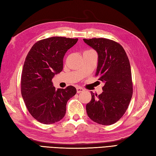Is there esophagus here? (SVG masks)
<instances>
[{
	"label": "esophagus",
	"mask_w": 156,
	"mask_h": 156,
	"mask_svg": "<svg viewBox=\"0 0 156 156\" xmlns=\"http://www.w3.org/2000/svg\"><path fill=\"white\" fill-rule=\"evenodd\" d=\"M84 91H85V90H84L83 88H82V87H77V94L81 93V92Z\"/></svg>",
	"instance_id": "esophagus-1"
}]
</instances>
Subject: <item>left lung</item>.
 Segmentation results:
<instances>
[{"instance_id":"1","label":"left lung","mask_w":156,"mask_h":156,"mask_svg":"<svg viewBox=\"0 0 156 156\" xmlns=\"http://www.w3.org/2000/svg\"><path fill=\"white\" fill-rule=\"evenodd\" d=\"M83 41L98 52L96 76L105 83L101 94L91 92V100L86 105L87 115L100 125H112L125 113L133 96L129 60L122 46L115 41L106 38Z\"/></svg>"}]
</instances>
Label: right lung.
<instances>
[{
	"label": "right lung",
	"mask_w": 156,
	"mask_h": 156,
	"mask_svg": "<svg viewBox=\"0 0 156 156\" xmlns=\"http://www.w3.org/2000/svg\"><path fill=\"white\" fill-rule=\"evenodd\" d=\"M77 40L65 37L39 40L25 58L21 95L29 112L38 122L50 125L61 120L65 115L68 100L77 93L72 85L56 90L52 79L62 71L65 53Z\"/></svg>",
	"instance_id": "add662e5"
}]
</instances>
